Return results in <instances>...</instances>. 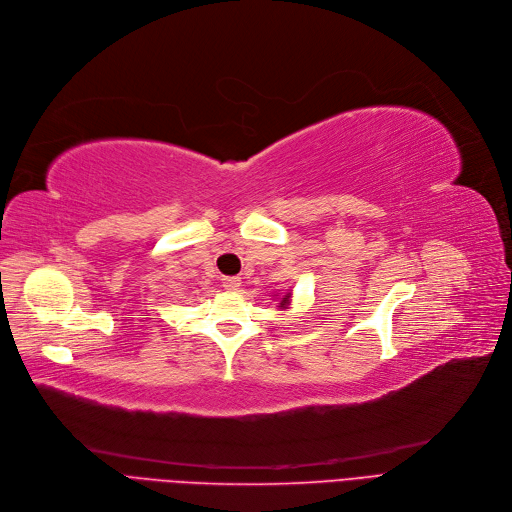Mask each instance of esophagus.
<instances>
[{"label":"esophagus","mask_w":512,"mask_h":512,"mask_svg":"<svg viewBox=\"0 0 512 512\" xmlns=\"http://www.w3.org/2000/svg\"><path fill=\"white\" fill-rule=\"evenodd\" d=\"M223 287L227 291H237L241 287V279L239 277H223Z\"/></svg>","instance_id":"esophagus-1"}]
</instances>
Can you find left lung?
<instances>
[{"mask_svg": "<svg viewBox=\"0 0 512 512\" xmlns=\"http://www.w3.org/2000/svg\"><path fill=\"white\" fill-rule=\"evenodd\" d=\"M289 298H291V291H287V294L281 298V304H279V306H281V308H287V306H289Z\"/></svg>", "mask_w": 512, "mask_h": 512, "instance_id": "left-lung-1", "label": "left lung"}]
</instances>
